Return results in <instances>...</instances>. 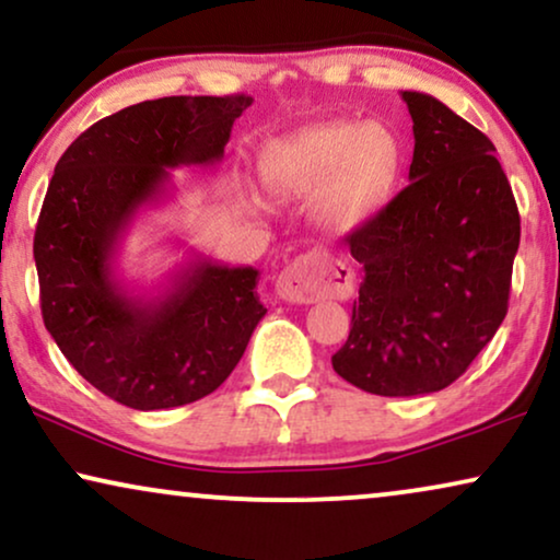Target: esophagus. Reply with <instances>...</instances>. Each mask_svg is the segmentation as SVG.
Returning a JSON list of instances; mask_svg holds the SVG:
<instances>
[{
	"label": "esophagus",
	"instance_id": "esophagus-1",
	"mask_svg": "<svg viewBox=\"0 0 560 560\" xmlns=\"http://www.w3.org/2000/svg\"><path fill=\"white\" fill-rule=\"evenodd\" d=\"M350 294H353L350 268L325 253H307V256L294 258L276 279V296L292 304L348 300Z\"/></svg>",
	"mask_w": 560,
	"mask_h": 560
}]
</instances>
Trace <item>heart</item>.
Returning a JSON list of instances; mask_svg holds the SVG:
<instances>
[{
	"mask_svg": "<svg viewBox=\"0 0 560 560\" xmlns=\"http://www.w3.org/2000/svg\"><path fill=\"white\" fill-rule=\"evenodd\" d=\"M401 168V143L384 122L338 119L310 128L264 159L271 189H317L315 214L327 230L353 233L389 202Z\"/></svg>",
	"mask_w": 560,
	"mask_h": 560,
	"instance_id": "obj_1",
	"label": "heart"
}]
</instances>
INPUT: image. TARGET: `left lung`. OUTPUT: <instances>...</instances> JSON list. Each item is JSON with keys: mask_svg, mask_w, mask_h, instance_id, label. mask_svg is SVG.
<instances>
[{"mask_svg": "<svg viewBox=\"0 0 560 560\" xmlns=\"http://www.w3.org/2000/svg\"><path fill=\"white\" fill-rule=\"evenodd\" d=\"M412 115L409 184L346 237L363 266L335 374L378 397L451 386L506 315L520 212L494 143L435 96Z\"/></svg>", "mask_w": 560, "mask_h": 560, "instance_id": "1", "label": "left lung"}]
</instances>
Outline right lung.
Returning a JSON list of instances; mask_svg holds the SVG:
<instances>
[{
  "mask_svg": "<svg viewBox=\"0 0 560 560\" xmlns=\"http://www.w3.org/2000/svg\"><path fill=\"white\" fill-rule=\"evenodd\" d=\"M250 96H163L100 119L66 148L33 256L46 330L94 389L151 412L212 394L233 374L266 307L258 268L191 253L159 294L119 279L122 237L166 202L171 168L212 166Z\"/></svg>",
  "mask_w": 560,
  "mask_h": 560,
  "instance_id": "1",
  "label": "right lung"
}]
</instances>
